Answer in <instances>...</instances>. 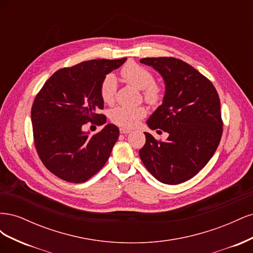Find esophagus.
<instances>
[{
	"label": "esophagus",
	"mask_w": 253,
	"mask_h": 253,
	"mask_svg": "<svg viewBox=\"0 0 253 253\" xmlns=\"http://www.w3.org/2000/svg\"><path fill=\"white\" fill-rule=\"evenodd\" d=\"M120 133L121 134H128V133H131V129H128V128H120Z\"/></svg>",
	"instance_id": "obj_1"
}]
</instances>
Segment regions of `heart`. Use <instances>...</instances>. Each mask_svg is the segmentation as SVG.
<instances>
[{"instance_id": "b5f03b06", "label": "heart", "mask_w": 253, "mask_h": 253, "mask_svg": "<svg viewBox=\"0 0 253 253\" xmlns=\"http://www.w3.org/2000/svg\"><path fill=\"white\" fill-rule=\"evenodd\" d=\"M121 76L126 82L141 89L143 97L151 104H157L163 99V89L155 83L153 74L133 62L126 63L121 70ZM117 90V80L114 75H106L100 85V96L103 102L112 104L115 101ZM147 115L144 106H124L118 105L110 111V119L113 124L122 127H134L139 120Z\"/></svg>"}]
</instances>
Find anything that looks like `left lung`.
<instances>
[{"label":"left lung","mask_w":253,"mask_h":253,"mask_svg":"<svg viewBox=\"0 0 253 253\" xmlns=\"http://www.w3.org/2000/svg\"><path fill=\"white\" fill-rule=\"evenodd\" d=\"M140 62L158 72L166 86L163 103L147 125L169 137L157 141L145 132L139 156L157 180L178 185L200 172L218 147L223 134L218 94L210 80L179 59L143 58Z\"/></svg>","instance_id":"1"}]
</instances>
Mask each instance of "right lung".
Wrapping results in <instances>:
<instances>
[{
    "label": "right lung",
    "instance_id": "right-lung-1",
    "mask_svg": "<svg viewBox=\"0 0 253 253\" xmlns=\"http://www.w3.org/2000/svg\"><path fill=\"white\" fill-rule=\"evenodd\" d=\"M126 61L98 59L61 68L36 96L32 108L35 145L43 165L59 178L84 182L108 162L119 128L109 124L89 136L82 126L106 122L104 115L98 114L104 103L101 82Z\"/></svg>",
    "mask_w": 253,
    "mask_h": 253
}]
</instances>
